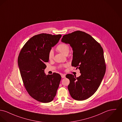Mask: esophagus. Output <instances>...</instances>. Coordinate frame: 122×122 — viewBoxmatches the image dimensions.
Instances as JSON below:
<instances>
[{
    "mask_svg": "<svg viewBox=\"0 0 122 122\" xmlns=\"http://www.w3.org/2000/svg\"><path fill=\"white\" fill-rule=\"evenodd\" d=\"M61 77H62V78H66V75L62 74H61Z\"/></svg>",
    "mask_w": 122,
    "mask_h": 122,
    "instance_id": "obj_1",
    "label": "esophagus"
}]
</instances>
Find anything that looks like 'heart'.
<instances>
[{
	"label": "heart",
	"mask_w": 122,
	"mask_h": 122,
	"mask_svg": "<svg viewBox=\"0 0 122 122\" xmlns=\"http://www.w3.org/2000/svg\"><path fill=\"white\" fill-rule=\"evenodd\" d=\"M56 50L57 51L61 52V53H62L65 55H67L69 53V51H70V47L67 44H66L65 43H62L59 44L57 46ZM48 57H49V59L50 60H51L53 58L54 52H53V51L51 50L49 52V55H48Z\"/></svg>",
	"instance_id": "obj_1"
}]
</instances>
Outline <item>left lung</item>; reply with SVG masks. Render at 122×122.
Here are the masks:
<instances>
[{"label": "left lung", "mask_w": 122, "mask_h": 122, "mask_svg": "<svg viewBox=\"0 0 122 122\" xmlns=\"http://www.w3.org/2000/svg\"><path fill=\"white\" fill-rule=\"evenodd\" d=\"M61 41L72 48L71 66L78 68L81 73L79 77L66 75L70 80L68 86L70 94L76 100H85L95 94L105 75L103 49L90 35L81 31L64 35Z\"/></svg>", "instance_id": "1"}]
</instances>
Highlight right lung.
I'll list each match as a JSON object with an SVG mask.
<instances>
[{
	"label": "right lung",
	"mask_w": 122,
	"mask_h": 122,
	"mask_svg": "<svg viewBox=\"0 0 122 122\" xmlns=\"http://www.w3.org/2000/svg\"><path fill=\"white\" fill-rule=\"evenodd\" d=\"M61 36L44 33L35 36L25 43L18 56V66L28 93L43 103L53 100L61 79L58 73H44L49 53Z\"/></svg>",
	"instance_id": "add662e5"
}]
</instances>
